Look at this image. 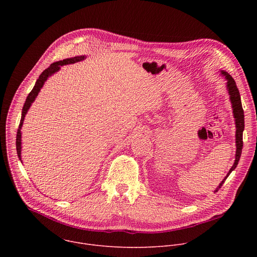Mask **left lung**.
Wrapping results in <instances>:
<instances>
[{
	"label": "left lung",
	"instance_id": "left-lung-1",
	"mask_svg": "<svg viewBox=\"0 0 257 257\" xmlns=\"http://www.w3.org/2000/svg\"><path fill=\"white\" fill-rule=\"evenodd\" d=\"M221 73L223 74V76H225L226 80H227V89L229 91V95H230V99H231V103H232V107H233V114H234V118H235V124H236V158H235V163L232 166V168L230 169L229 173L227 174L226 178L222 181L221 184L218 185V187L215 189L214 192H217L218 189L223 186V184L225 183L226 179L229 177V175L232 173V171H234L239 163L240 157H241V153H242V149H243V130H244V111L242 107V103H241V96L239 93V90L237 88L236 82L233 79V77L229 74L228 72L226 71H221Z\"/></svg>",
	"mask_w": 257,
	"mask_h": 257
}]
</instances>
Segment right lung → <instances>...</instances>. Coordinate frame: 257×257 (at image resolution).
<instances>
[{"instance_id": "add662e5", "label": "right lung", "mask_w": 257, "mask_h": 257, "mask_svg": "<svg viewBox=\"0 0 257 257\" xmlns=\"http://www.w3.org/2000/svg\"><path fill=\"white\" fill-rule=\"evenodd\" d=\"M85 59V56H77V57H74V58H70V59H65L63 61H59V62H56V63H53L49 68H47L42 74L40 75L39 79L36 80L35 82V85L34 87L32 88V90L29 92L25 102H24V105H23V108H22V115H21V120H20V124H19V128L17 130V136H16V151H17V155H18V158L19 160L21 161V128H22V124H23V121H24V118H25V115L26 113L28 112V109L31 105V103L34 101L35 97L38 96L41 88L43 87V85L45 84V82L47 81V79L53 75L54 73H56L57 71L60 70L61 66L63 65H68V64H74L76 62H79V61H82Z\"/></svg>"}]
</instances>
